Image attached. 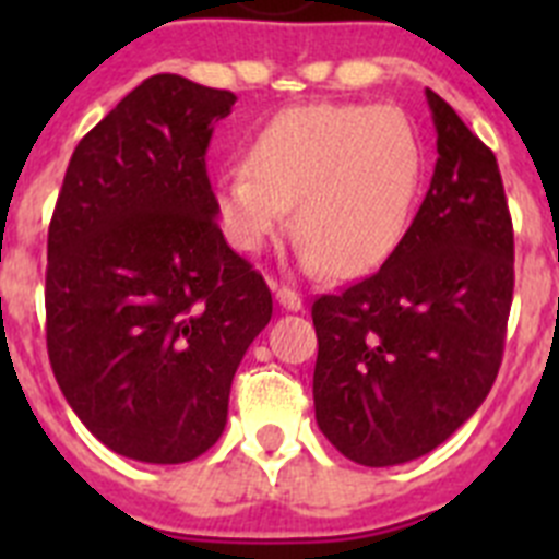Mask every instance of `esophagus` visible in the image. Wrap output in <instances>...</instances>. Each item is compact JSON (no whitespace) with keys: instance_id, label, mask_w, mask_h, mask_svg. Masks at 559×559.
<instances>
[{"instance_id":"obj_1","label":"esophagus","mask_w":559,"mask_h":559,"mask_svg":"<svg viewBox=\"0 0 559 559\" xmlns=\"http://www.w3.org/2000/svg\"><path fill=\"white\" fill-rule=\"evenodd\" d=\"M274 296H276V302L283 305L285 310H302V296L296 294L294 288H285V285H280V288H274Z\"/></svg>"}]
</instances>
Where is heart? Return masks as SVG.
<instances>
[{
  "label": "heart",
  "instance_id": "b5f03b06",
  "mask_svg": "<svg viewBox=\"0 0 559 559\" xmlns=\"http://www.w3.org/2000/svg\"><path fill=\"white\" fill-rule=\"evenodd\" d=\"M423 167V140L403 108L305 103L274 114L246 165L221 173L215 210L229 243L254 254L296 204L302 269L360 276L406 237Z\"/></svg>",
  "mask_w": 559,
  "mask_h": 559
}]
</instances>
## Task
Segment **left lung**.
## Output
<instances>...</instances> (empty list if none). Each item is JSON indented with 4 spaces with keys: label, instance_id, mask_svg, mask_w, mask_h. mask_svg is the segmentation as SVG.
I'll return each instance as SVG.
<instances>
[{
    "label": "left lung",
    "instance_id": "obj_1",
    "mask_svg": "<svg viewBox=\"0 0 559 559\" xmlns=\"http://www.w3.org/2000/svg\"><path fill=\"white\" fill-rule=\"evenodd\" d=\"M437 167L406 237L372 276L319 296L316 423L364 467L426 456L496 383L515 243L492 151L426 88Z\"/></svg>",
    "mask_w": 559,
    "mask_h": 559
}]
</instances>
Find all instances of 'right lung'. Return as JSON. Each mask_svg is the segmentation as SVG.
<instances>
[{
    "label": "right lung",
    "instance_id": "obj_1",
    "mask_svg": "<svg viewBox=\"0 0 559 559\" xmlns=\"http://www.w3.org/2000/svg\"><path fill=\"white\" fill-rule=\"evenodd\" d=\"M237 97L153 75L78 142L47 240V353L83 426L126 459L181 464L226 428L271 322L265 280L224 240L206 147Z\"/></svg>",
    "mask_w": 559,
    "mask_h": 559
}]
</instances>
